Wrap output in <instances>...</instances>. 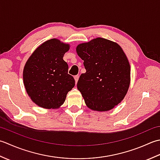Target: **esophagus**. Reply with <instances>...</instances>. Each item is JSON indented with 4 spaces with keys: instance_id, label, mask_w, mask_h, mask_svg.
I'll return each instance as SVG.
<instances>
[{
    "instance_id": "obj_1",
    "label": "esophagus",
    "mask_w": 160,
    "mask_h": 160,
    "mask_svg": "<svg viewBox=\"0 0 160 160\" xmlns=\"http://www.w3.org/2000/svg\"><path fill=\"white\" fill-rule=\"evenodd\" d=\"M79 75H76V76H74V80H75V83H77L78 80H79Z\"/></svg>"
}]
</instances>
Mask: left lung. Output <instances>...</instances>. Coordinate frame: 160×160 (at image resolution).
Masks as SVG:
<instances>
[{"label": "left lung", "mask_w": 160, "mask_h": 160, "mask_svg": "<svg viewBox=\"0 0 160 160\" xmlns=\"http://www.w3.org/2000/svg\"><path fill=\"white\" fill-rule=\"evenodd\" d=\"M86 73L81 74L77 88L90 109L108 111L122 102L130 82V67L122 48L103 38L77 46Z\"/></svg>", "instance_id": "left-lung-1"}]
</instances>
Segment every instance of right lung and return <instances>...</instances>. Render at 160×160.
<instances>
[{"label":"right lung","instance_id":"right-lung-1","mask_svg":"<svg viewBox=\"0 0 160 160\" xmlns=\"http://www.w3.org/2000/svg\"><path fill=\"white\" fill-rule=\"evenodd\" d=\"M70 45L52 38L36 49L26 62L23 83L32 102L43 108H58L75 85L63 59Z\"/></svg>","mask_w":160,"mask_h":160}]
</instances>
